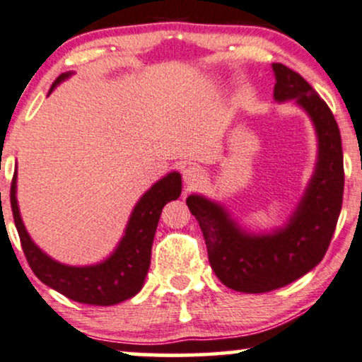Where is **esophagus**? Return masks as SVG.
<instances>
[{
  "mask_svg": "<svg viewBox=\"0 0 362 362\" xmlns=\"http://www.w3.org/2000/svg\"><path fill=\"white\" fill-rule=\"evenodd\" d=\"M182 180H185L188 188H194V186L203 180L202 169H199L198 166H194V164L185 166V168H182Z\"/></svg>",
  "mask_w": 362,
  "mask_h": 362,
  "instance_id": "34e87169",
  "label": "esophagus"
}]
</instances>
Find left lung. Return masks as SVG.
<instances>
[{
  "instance_id": "8db88e82",
  "label": "left lung",
  "mask_w": 362,
  "mask_h": 362,
  "mask_svg": "<svg viewBox=\"0 0 362 362\" xmlns=\"http://www.w3.org/2000/svg\"><path fill=\"white\" fill-rule=\"evenodd\" d=\"M275 100L296 102L310 115L319 141L315 173L284 228L252 235L220 204L203 196L186 199L203 231L211 269L228 288L262 293L300 279L322 260L336 230L344 193L341 132L329 105L300 74L274 64Z\"/></svg>"
}]
</instances>
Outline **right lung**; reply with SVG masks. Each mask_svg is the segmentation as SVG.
Wrapping results in <instances>:
<instances>
[{
    "instance_id": "right-lung-1",
    "label": "right lung",
    "mask_w": 362,
    "mask_h": 362,
    "mask_svg": "<svg viewBox=\"0 0 362 362\" xmlns=\"http://www.w3.org/2000/svg\"><path fill=\"white\" fill-rule=\"evenodd\" d=\"M70 75V72L62 74L53 82L50 92ZM180 194L181 176L176 171L169 173L151 186L134 206L126 233L115 252L107 260L90 267H69L58 263L31 242L18 209L16 173L11 181L10 202L21 248L33 274L45 285L80 304L114 305L134 297L142 288L151 265V248L160 211L164 204L177 199Z\"/></svg>"
}]
</instances>
